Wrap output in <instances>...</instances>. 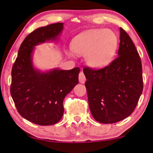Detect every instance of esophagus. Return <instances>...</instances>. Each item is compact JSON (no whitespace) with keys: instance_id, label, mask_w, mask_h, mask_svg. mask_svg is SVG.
Listing matches in <instances>:
<instances>
[{"instance_id":"obj_1","label":"esophagus","mask_w":153,"mask_h":153,"mask_svg":"<svg viewBox=\"0 0 153 153\" xmlns=\"http://www.w3.org/2000/svg\"><path fill=\"white\" fill-rule=\"evenodd\" d=\"M79 82L81 83H84L85 82V80H86V79H85V76L84 74H83V72H81L79 73Z\"/></svg>"}]
</instances>
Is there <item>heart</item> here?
<instances>
[{
	"label": "heart",
	"mask_w": 153,
	"mask_h": 153,
	"mask_svg": "<svg viewBox=\"0 0 153 153\" xmlns=\"http://www.w3.org/2000/svg\"><path fill=\"white\" fill-rule=\"evenodd\" d=\"M118 46L116 33L110 29H93L77 37L72 49L78 56H85L86 63L93 68H102L114 58Z\"/></svg>",
	"instance_id": "obj_1"
}]
</instances>
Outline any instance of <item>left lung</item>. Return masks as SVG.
<instances>
[{
	"mask_svg": "<svg viewBox=\"0 0 153 153\" xmlns=\"http://www.w3.org/2000/svg\"><path fill=\"white\" fill-rule=\"evenodd\" d=\"M120 30L118 56L103 68H83L90 110L95 120L104 124L130 116L143 88L141 58L126 31Z\"/></svg>",
	"mask_w": 153,
	"mask_h": 153,
	"instance_id": "1",
	"label": "left lung"
}]
</instances>
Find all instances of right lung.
Returning <instances> with one entry per match:
<instances>
[{
  "label": "right lung",
  "mask_w": 153,
  "mask_h": 153,
  "mask_svg": "<svg viewBox=\"0 0 153 153\" xmlns=\"http://www.w3.org/2000/svg\"><path fill=\"white\" fill-rule=\"evenodd\" d=\"M62 28L63 23H56L31 32L21 45L12 66V100L19 114L37 125L59 122L64 113V98L79 83V68L41 72L33 66L31 55L35 46L56 39Z\"/></svg>",
  "instance_id": "obj_1"
}]
</instances>
